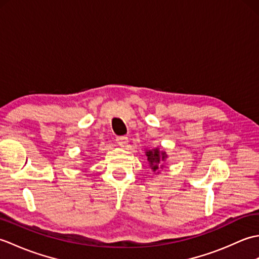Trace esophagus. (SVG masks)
Listing matches in <instances>:
<instances>
[{
  "instance_id": "obj_1",
  "label": "esophagus",
  "mask_w": 259,
  "mask_h": 259,
  "mask_svg": "<svg viewBox=\"0 0 259 259\" xmlns=\"http://www.w3.org/2000/svg\"><path fill=\"white\" fill-rule=\"evenodd\" d=\"M128 142V138L125 136H121V137H117V144L121 147H124Z\"/></svg>"
}]
</instances>
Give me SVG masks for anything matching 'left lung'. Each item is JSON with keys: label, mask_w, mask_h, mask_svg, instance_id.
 <instances>
[{"label": "left lung", "mask_w": 259, "mask_h": 259, "mask_svg": "<svg viewBox=\"0 0 259 259\" xmlns=\"http://www.w3.org/2000/svg\"><path fill=\"white\" fill-rule=\"evenodd\" d=\"M146 150V157L147 160L149 162V167L153 172H156L159 175V170L162 169L164 167V164L161 162L166 161V159L168 158L167 152L160 150L159 148H152V149H145Z\"/></svg>", "instance_id": "left-lung-1"}]
</instances>
